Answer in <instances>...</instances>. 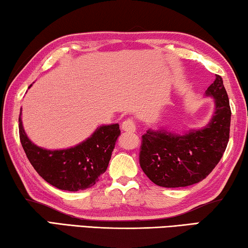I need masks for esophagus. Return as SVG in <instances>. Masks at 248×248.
Returning <instances> with one entry per match:
<instances>
[{
  "instance_id": "1",
  "label": "esophagus",
  "mask_w": 248,
  "mask_h": 248,
  "mask_svg": "<svg viewBox=\"0 0 248 248\" xmlns=\"http://www.w3.org/2000/svg\"><path fill=\"white\" fill-rule=\"evenodd\" d=\"M122 129H123L124 132H135L136 131L135 123H134V121L132 119L125 120L123 123H122Z\"/></svg>"
}]
</instances>
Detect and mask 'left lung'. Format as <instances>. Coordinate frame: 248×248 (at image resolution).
I'll list each match as a JSON object with an SVG mask.
<instances>
[{
	"label": "left lung",
	"instance_id": "8db88e82",
	"mask_svg": "<svg viewBox=\"0 0 248 248\" xmlns=\"http://www.w3.org/2000/svg\"><path fill=\"white\" fill-rule=\"evenodd\" d=\"M214 99V112L205 126L176 133L159 127L141 137L140 164L154 184L179 188L198 184L216 168L230 139L231 108L220 76L205 91Z\"/></svg>",
	"mask_w": 248,
	"mask_h": 248
}]
</instances>
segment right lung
Listing matches in <instances>:
<instances>
[{"mask_svg": "<svg viewBox=\"0 0 248 248\" xmlns=\"http://www.w3.org/2000/svg\"><path fill=\"white\" fill-rule=\"evenodd\" d=\"M19 139L28 160L48 184L66 191L91 188L99 181L111 159L119 139V124L101 125L90 137L64 149H46L28 139L23 126L22 108L18 119Z\"/></svg>", "mask_w": 248, "mask_h": 248, "instance_id": "right-lung-1", "label": "right lung"}]
</instances>
